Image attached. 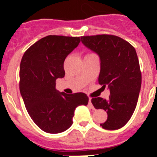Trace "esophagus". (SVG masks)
<instances>
[{"mask_svg":"<svg viewBox=\"0 0 157 157\" xmlns=\"http://www.w3.org/2000/svg\"><path fill=\"white\" fill-rule=\"evenodd\" d=\"M89 105H90V106L92 109H94V106H93L92 103H91V98H89Z\"/></svg>","mask_w":157,"mask_h":157,"instance_id":"obj_1","label":"esophagus"}]
</instances>
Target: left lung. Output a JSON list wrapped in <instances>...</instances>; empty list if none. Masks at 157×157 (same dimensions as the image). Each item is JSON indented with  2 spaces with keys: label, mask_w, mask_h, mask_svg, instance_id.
I'll return each instance as SVG.
<instances>
[{
  "label": "left lung",
  "mask_w": 157,
  "mask_h": 157,
  "mask_svg": "<svg viewBox=\"0 0 157 157\" xmlns=\"http://www.w3.org/2000/svg\"><path fill=\"white\" fill-rule=\"evenodd\" d=\"M82 42L99 55L101 71L98 83L110 90L109 99L94 98L96 109H104L108 119L100 125L105 130H117L130 120L141 85V72L135 48L128 41L112 34L82 36Z\"/></svg>",
  "instance_id": "obj_1"
}]
</instances>
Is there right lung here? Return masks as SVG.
Masks as SVG:
<instances>
[{
  "label": "right lung",
  "mask_w": 157,
  "mask_h": 157,
  "mask_svg": "<svg viewBox=\"0 0 157 157\" xmlns=\"http://www.w3.org/2000/svg\"><path fill=\"white\" fill-rule=\"evenodd\" d=\"M79 42V37L46 36L32 45L21 59L20 94L30 118L46 133L67 130L76 107L88 104L84 93L66 94L55 88L56 80L64 77L65 58Z\"/></svg>",
  "instance_id": "1"
}]
</instances>
